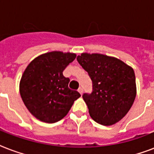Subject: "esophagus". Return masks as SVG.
<instances>
[{"instance_id":"obj_1","label":"esophagus","mask_w":154,"mask_h":154,"mask_svg":"<svg viewBox=\"0 0 154 154\" xmlns=\"http://www.w3.org/2000/svg\"><path fill=\"white\" fill-rule=\"evenodd\" d=\"M78 92H79L80 94H82H82H83V89L80 87L79 89H78Z\"/></svg>"}]
</instances>
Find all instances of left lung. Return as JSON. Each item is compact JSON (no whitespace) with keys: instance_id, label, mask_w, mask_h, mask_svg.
I'll return each instance as SVG.
<instances>
[{"instance_id":"left-lung-1","label":"left lung","mask_w":154,"mask_h":154,"mask_svg":"<svg viewBox=\"0 0 154 154\" xmlns=\"http://www.w3.org/2000/svg\"><path fill=\"white\" fill-rule=\"evenodd\" d=\"M77 60L93 82L92 94L82 96L90 117L103 126L121 120L137 95L133 69L119 59L99 53L84 52Z\"/></svg>"}]
</instances>
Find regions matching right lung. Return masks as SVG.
I'll use <instances>...</instances> for the list:
<instances>
[{
    "label": "right lung",
    "instance_id": "obj_1",
    "mask_svg": "<svg viewBox=\"0 0 154 154\" xmlns=\"http://www.w3.org/2000/svg\"><path fill=\"white\" fill-rule=\"evenodd\" d=\"M77 55L53 51L35 57L20 80L19 92L28 111L36 119L56 123L64 118L75 100L81 97L69 88V78L63 71Z\"/></svg>",
    "mask_w": 154,
    "mask_h": 154
}]
</instances>
